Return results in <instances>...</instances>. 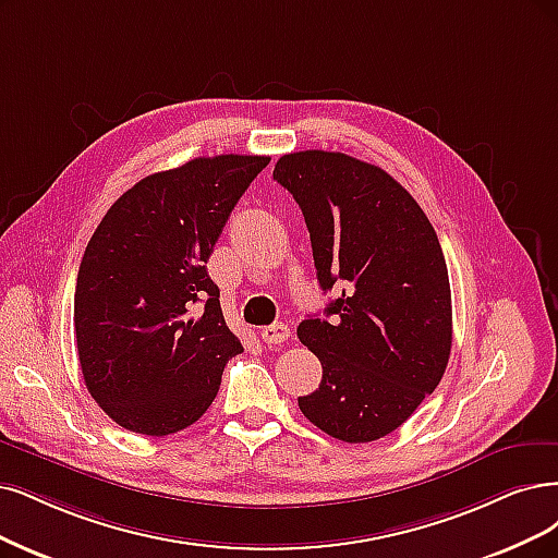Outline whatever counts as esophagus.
Returning a JSON list of instances; mask_svg holds the SVG:
<instances>
[{
    "mask_svg": "<svg viewBox=\"0 0 558 558\" xmlns=\"http://www.w3.org/2000/svg\"><path fill=\"white\" fill-rule=\"evenodd\" d=\"M287 338H290V326L282 324V322H276L271 326H264L262 328V340L268 342V344H280Z\"/></svg>",
    "mask_w": 558,
    "mask_h": 558,
    "instance_id": "1",
    "label": "esophagus"
}]
</instances>
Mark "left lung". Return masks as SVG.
<instances>
[{
	"label": "left lung",
	"instance_id": "obj_1",
	"mask_svg": "<svg viewBox=\"0 0 558 558\" xmlns=\"http://www.w3.org/2000/svg\"><path fill=\"white\" fill-rule=\"evenodd\" d=\"M301 206L326 317L299 324L322 384L303 416L347 444L398 429L446 373L452 342L448 268L435 227L377 165L338 151L284 154L274 170Z\"/></svg>",
	"mask_w": 558,
	"mask_h": 558
}]
</instances>
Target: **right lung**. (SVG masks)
Wrapping results in <instances>:
<instances>
[{"mask_svg": "<svg viewBox=\"0 0 558 558\" xmlns=\"http://www.w3.org/2000/svg\"><path fill=\"white\" fill-rule=\"evenodd\" d=\"M268 160L222 154L144 177L96 227L73 324L87 390L117 425L147 437L193 425L243 352L206 262Z\"/></svg>", "mask_w": 558, "mask_h": 558, "instance_id": "add662e5", "label": "right lung"}]
</instances>
